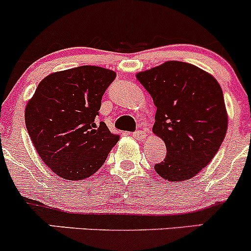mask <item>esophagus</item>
<instances>
[{"instance_id": "obj_1", "label": "esophagus", "mask_w": 251, "mask_h": 251, "mask_svg": "<svg viewBox=\"0 0 251 251\" xmlns=\"http://www.w3.org/2000/svg\"><path fill=\"white\" fill-rule=\"evenodd\" d=\"M133 136L135 139H138V140H144L146 138V133L144 130H136L133 133Z\"/></svg>"}]
</instances>
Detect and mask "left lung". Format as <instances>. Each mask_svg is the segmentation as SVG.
I'll return each instance as SVG.
<instances>
[{"mask_svg":"<svg viewBox=\"0 0 251 251\" xmlns=\"http://www.w3.org/2000/svg\"><path fill=\"white\" fill-rule=\"evenodd\" d=\"M136 78L153 99L152 130L167 147L154 170L168 181L191 179L214 158L226 135L228 118L220 84L182 61H167Z\"/></svg>","mask_w":251,"mask_h":251,"instance_id":"1","label":"left lung"}]
</instances>
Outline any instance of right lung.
<instances>
[{"label": "right lung", "mask_w": 251, "mask_h": 251, "mask_svg": "<svg viewBox=\"0 0 251 251\" xmlns=\"http://www.w3.org/2000/svg\"><path fill=\"white\" fill-rule=\"evenodd\" d=\"M115 78V72L99 66L54 72L27 102V133L42 161L59 176L89 177L120 140L104 122L97 123L102 95Z\"/></svg>", "instance_id": "obj_1"}]
</instances>
